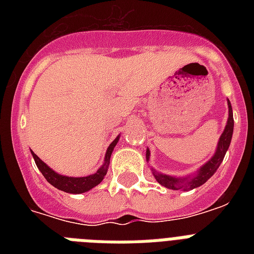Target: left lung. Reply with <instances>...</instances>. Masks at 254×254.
<instances>
[{
    "mask_svg": "<svg viewBox=\"0 0 254 254\" xmlns=\"http://www.w3.org/2000/svg\"><path fill=\"white\" fill-rule=\"evenodd\" d=\"M228 108H229V117L228 123H227V127H225L223 134H221L220 139H219V143H217L216 153L213 155L211 161L205 163L204 166L199 170V173L195 175L191 179H187V178H173L169 177V175H163V174L155 173L154 170V178L158 181L159 185L165 186L166 189L170 190H192L196 189L199 186H201L203 183L208 181L209 178L212 177L213 174L216 173L217 167L220 166V163L223 162L224 159V155L227 153L229 147V143H231V139H232V133H233V113H232V107H231V103L228 100ZM149 150L146 151V158L149 159Z\"/></svg>",
    "mask_w": 254,
    "mask_h": 254,
    "instance_id": "obj_1",
    "label": "left lung"
}]
</instances>
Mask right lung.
<instances>
[{"label": "right lung", "mask_w": 254, "mask_h": 254, "mask_svg": "<svg viewBox=\"0 0 254 254\" xmlns=\"http://www.w3.org/2000/svg\"><path fill=\"white\" fill-rule=\"evenodd\" d=\"M119 141V137L113 141V142L109 145L107 150V154H105V163L103 166L97 170V173H95L93 175H88V177H81V178H72V177H63V175H59L54 170L50 169L47 165H46L43 161L38 158L37 154H34L33 157L34 161L37 163L38 169L41 170V173L43 174V177L47 179L50 185H53L54 187H57L58 190H62L64 192L69 193H83L88 190L93 189L95 186H97L100 182L103 181L105 174L108 171V166H109V159H111L112 151H113V147L116 146V143Z\"/></svg>", "instance_id": "right-lung-1"}]
</instances>
